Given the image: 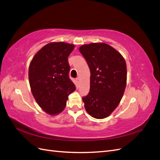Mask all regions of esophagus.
Masks as SVG:
<instances>
[{
	"label": "esophagus",
	"mask_w": 160,
	"mask_h": 160,
	"mask_svg": "<svg viewBox=\"0 0 160 160\" xmlns=\"http://www.w3.org/2000/svg\"><path fill=\"white\" fill-rule=\"evenodd\" d=\"M76 81H77V83H79V81H80V78H79V77H77V78L76 79Z\"/></svg>",
	"instance_id": "obj_1"
}]
</instances>
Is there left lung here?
Returning <instances> with one entry per match:
<instances>
[{
    "mask_svg": "<svg viewBox=\"0 0 160 160\" xmlns=\"http://www.w3.org/2000/svg\"><path fill=\"white\" fill-rule=\"evenodd\" d=\"M91 72L90 91L82 99L91 117L103 119L119 104L126 87L127 66L123 56L104 42L79 47Z\"/></svg>",
    "mask_w": 160,
    "mask_h": 160,
    "instance_id": "obj_1",
    "label": "left lung"
}]
</instances>
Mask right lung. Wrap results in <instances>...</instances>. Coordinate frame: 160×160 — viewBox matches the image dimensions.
<instances>
[{
    "label": "right lung",
    "mask_w": 160,
    "mask_h": 160,
    "mask_svg": "<svg viewBox=\"0 0 160 160\" xmlns=\"http://www.w3.org/2000/svg\"><path fill=\"white\" fill-rule=\"evenodd\" d=\"M74 48L64 42H50L36 53L30 63L28 79L32 95L51 115L64 110L68 95L76 89L69 77L68 57Z\"/></svg>",
    "instance_id": "obj_1"
}]
</instances>
